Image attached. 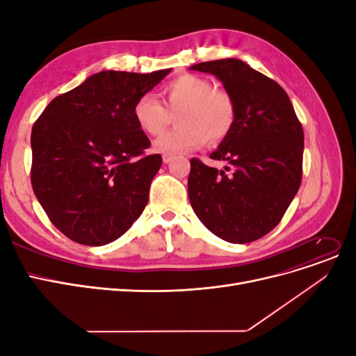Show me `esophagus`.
Listing matches in <instances>:
<instances>
[{"instance_id": "obj_1", "label": "esophagus", "mask_w": 356, "mask_h": 356, "mask_svg": "<svg viewBox=\"0 0 356 356\" xmlns=\"http://www.w3.org/2000/svg\"><path fill=\"white\" fill-rule=\"evenodd\" d=\"M172 159H174L172 154H163V163H170Z\"/></svg>"}]
</instances>
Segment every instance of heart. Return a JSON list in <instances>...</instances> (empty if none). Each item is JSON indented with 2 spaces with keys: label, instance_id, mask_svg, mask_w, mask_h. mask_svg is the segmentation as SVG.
<instances>
[{
  "label": "heart",
  "instance_id": "1",
  "mask_svg": "<svg viewBox=\"0 0 356 356\" xmlns=\"http://www.w3.org/2000/svg\"><path fill=\"white\" fill-rule=\"evenodd\" d=\"M161 96L177 116L181 127L161 134L154 149L163 154H179L196 149L208 141L218 144L229 136L236 122V105L232 96L208 80L193 74H182L169 81ZM135 122L143 132L159 135L170 122L166 106L154 95L144 93L134 105Z\"/></svg>",
  "mask_w": 356,
  "mask_h": 356
}]
</instances>
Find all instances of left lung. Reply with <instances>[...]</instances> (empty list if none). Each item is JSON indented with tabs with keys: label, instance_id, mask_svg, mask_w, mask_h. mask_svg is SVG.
<instances>
[{
	"label": "left lung",
	"instance_id": "1",
	"mask_svg": "<svg viewBox=\"0 0 356 356\" xmlns=\"http://www.w3.org/2000/svg\"><path fill=\"white\" fill-rule=\"evenodd\" d=\"M190 70L215 75L236 105L232 132L209 156L227 166L190 160L191 208L222 241L254 242L276 227L300 188L303 127L281 86L241 59L202 62Z\"/></svg>",
	"mask_w": 356,
	"mask_h": 356
}]
</instances>
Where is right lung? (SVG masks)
Wrapping results in <instances>:
<instances>
[{"mask_svg": "<svg viewBox=\"0 0 356 356\" xmlns=\"http://www.w3.org/2000/svg\"><path fill=\"white\" fill-rule=\"evenodd\" d=\"M170 70L101 71L56 96L32 126L31 184L55 227L71 241L106 245L148 203L160 154L134 117L139 96Z\"/></svg>", "mask_w": 356, "mask_h": 356, "instance_id": "obj_1", "label": "right lung"}]
</instances>
